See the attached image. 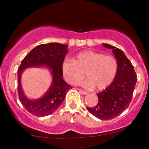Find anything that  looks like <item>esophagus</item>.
Here are the masks:
<instances>
[{
  "label": "esophagus",
  "instance_id": "obj_1",
  "mask_svg": "<svg viewBox=\"0 0 149 149\" xmlns=\"http://www.w3.org/2000/svg\"><path fill=\"white\" fill-rule=\"evenodd\" d=\"M79 93H81V94H82V95H86L88 94V92L82 91V90H79Z\"/></svg>",
  "mask_w": 149,
  "mask_h": 149
}]
</instances>
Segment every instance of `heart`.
<instances>
[{"label": "heart", "instance_id": "b5f03b06", "mask_svg": "<svg viewBox=\"0 0 149 149\" xmlns=\"http://www.w3.org/2000/svg\"><path fill=\"white\" fill-rule=\"evenodd\" d=\"M117 70L118 63L114 56L92 50L81 52L74 60L67 58L62 63L63 76L68 83L77 84L86 74L87 79L81 85L90 89L106 88L113 82Z\"/></svg>", "mask_w": 149, "mask_h": 149}]
</instances>
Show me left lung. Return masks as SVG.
<instances>
[{
	"label": "left lung",
	"instance_id": "8db88e82",
	"mask_svg": "<svg viewBox=\"0 0 149 149\" xmlns=\"http://www.w3.org/2000/svg\"><path fill=\"white\" fill-rule=\"evenodd\" d=\"M104 47L112 49L118 63V70L113 82L97 93L98 103L95 107H87L90 113L102 120L113 119L128 107L137 82V74L131 62L122 49L107 43Z\"/></svg>",
	"mask_w": 149,
	"mask_h": 149
}]
</instances>
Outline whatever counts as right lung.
Returning a JSON list of instances; mask_svg holds the SVG:
<instances>
[{"mask_svg":"<svg viewBox=\"0 0 149 149\" xmlns=\"http://www.w3.org/2000/svg\"><path fill=\"white\" fill-rule=\"evenodd\" d=\"M68 45L58 43L41 44L32 49L22 61L18 70V93L20 102L34 116L45 117L54 113L65 100L68 90L72 87L63 79V63ZM46 67L51 72L52 82L46 93L38 99H30L24 93L21 75L29 67Z\"/></svg>","mask_w":149,"mask_h":149,"instance_id":"obj_1","label":"right lung"}]
</instances>
